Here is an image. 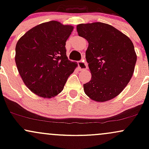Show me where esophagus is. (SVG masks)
Returning <instances> with one entry per match:
<instances>
[{"instance_id":"34e87169","label":"esophagus","mask_w":149,"mask_h":149,"mask_svg":"<svg viewBox=\"0 0 149 149\" xmlns=\"http://www.w3.org/2000/svg\"><path fill=\"white\" fill-rule=\"evenodd\" d=\"M78 65L80 70H86L88 69V64H87V63L85 62V61L84 60H81L78 61Z\"/></svg>"}]
</instances>
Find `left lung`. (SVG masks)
<instances>
[{
	"label": "left lung",
	"mask_w": 149,
	"mask_h": 149,
	"mask_svg": "<svg viewBox=\"0 0 149 149\" xmlns=\"http://www.w3.org/2000/svg\"><path fill=\"white\" fill-rule=\"evenodd\" d=\"M78 36L88 40L85 52L91 71L85 93L96 102H107L119 95L130 80L136 61L130 39L112 26L102 22L80 24Z\"/></svg>",
	"instance_id": "obj_1"
}]
</instances>
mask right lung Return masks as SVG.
I'll return each instance as SVG.
<instances>
[{
  "mask_svg": "<svg viewBox=\"0 0 149 149\" xmlns=\"http://www.w3.org/2000/svg\"><path fill=\"white\" fill-rule=\"evenodd\" d=\"M72 26L50 21L33 27L19 38L15 62L24 84L43 98H52L64 89L76 62L66 57V42Z\"/></svg>",
  "mask_w": 149,
  "mask_h": 149,
  "instance_id": "obj_1",
  "label": "right lung"
}]
</instances>
